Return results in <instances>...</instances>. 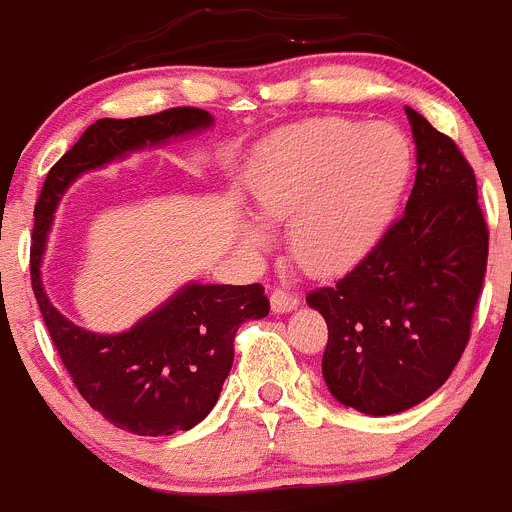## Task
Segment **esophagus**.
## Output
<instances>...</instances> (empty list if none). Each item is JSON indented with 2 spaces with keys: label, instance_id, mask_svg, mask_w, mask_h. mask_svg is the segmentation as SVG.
Returning a JSON list of instances; mask_svg holds the SVG:
<instances>
[{
  "label": "esophagus",
  "instance_id": "esophagus-1",
  "mask_svg": "<svg viewBox=\"0 0 512 512\" xmlns=\"http://www.w3.org/2000/svg\"><path fill=\"white\" fill-rule=\"evenodd\" d=\"M297 305H300V297H297L295 292H289V289L284 287H277L271 292V310L274 312H289L295 310Z\"/></svg>",
  "mask_w": 512,
  "mask_h": 512
}]
</instances>
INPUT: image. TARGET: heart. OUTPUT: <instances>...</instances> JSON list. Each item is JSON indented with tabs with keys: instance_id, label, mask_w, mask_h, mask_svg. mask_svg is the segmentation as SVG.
<instances>
[{
	"instance_id": "heart-1",
	"label": "heart",
	"mask_w": 512,
	"mask_h": 512,
	"mask_svg": "<svg viewBox=\"0 0 512 512\" xmlns=\"http://www.w3.org/2000/svg\"><path fill=\"white\" fill-rule=\"evenodd\" d=\"M410 166L400 130L318 117L266 140L246 169V194L259 220H289V251L302 269L330 277L377 246ZM241 235L251 248L266 243L259 225L243 223Z\"/></svg>"
}]
</instances>
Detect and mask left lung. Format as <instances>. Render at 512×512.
Masks as SVG:
<instances>
[{"instance_id": "1", "label": "left lung", "mask_w": 512, "mask_h": 512, "mask_svg": "<svg viewBox=\"0 0 512 512\" xmlns=\"http://www.w3.org/2000/svg\"><path fill=\"white\" fill-rule=\"evenodd\" d=\"M418 171L405 212L333 287L307 305L328 323L330 395L366 415H395L459 364L487 271L490 230L474 169L449 135L408 107Z\"/></svg>"}]
</instances>
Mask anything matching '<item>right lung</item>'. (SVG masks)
Returning <instances> with one entry per match:
<instances>
[{"label":"right lung","instance_id":"right-lung-1","mask_svg":"<svg viewBox=\"0 0 512 512\" xmlns=\"http://www.w3.org/2000/svg\"><path fill=\"white\" fill-rule=\"evenodd\" d=\"M210 112L171 107L146 117H102L45 176L35 202L30 279L43 323L81 397L112 425L138 436L189 431L215 408L233 366L235 333L269 315L261 284H187L125 333L99 336L66 320L40 282L48 230L61 194L76 176L143 146L207 128Z\"/></svg>","mask_w":512,"mask_h":512}]
</instances>
